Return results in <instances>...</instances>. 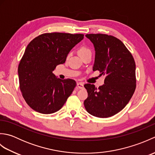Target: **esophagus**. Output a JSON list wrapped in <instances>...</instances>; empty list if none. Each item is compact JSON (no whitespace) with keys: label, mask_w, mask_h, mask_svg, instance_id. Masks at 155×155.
<instances>
[{"label":"esophagus","mask_w":155,"mask_h":155,"mask_svg":"<svg viewBox=\"0 0 155 155\" xmlns=\"http://www.w3.org/2000/svg\"><path fill=\"white\" fill-rule=\"evenodd\" d=\"M77 87L78 88H81V89H82V88H84V84L83 83H78Z\"/></svg>","instance_id":"1"}]
</instances>
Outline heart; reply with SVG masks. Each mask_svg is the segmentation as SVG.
Returning a JSON list of instances; mask_svg holds the SVG:
<instances>
[{
	"instance_id": "heart-1",
	"label": "heart",
	"mask_w": 155,
	"mask_h": 155,
	"mask_svg": "<svg viewBox=\"0 0 155 155\" xmlns=\"http://www.w3.org/2000/svg\"><path fill=\"white\" fill-rule=\"evenodd\" d=\"M88 53H91V49L89 48L86 47V46H83V47H81L80 48L79 54L81 55V56L84 55V54H88ZM69 55H70V54H68V56Z\"/></svg>"
}]
</instances>
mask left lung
Masks as SVG:
<instances>
[{"label":"left lung","mask_w":155,"mask_h":155,"mask_svg":"<svg viewBox=\"0 0 155 155\" xmlns=\"http://www.w3.org/2000/svg\"><path fill=\"white\" fill-rule=\"evenodd\" d=\"M95 50L93 71L105 75L98 88L85 84L88 97L84 102L88 113L107 118L119 113L130 100L136 88V65L132 54L119 39L105 34L85 35Z\"/></svg>","instance_id":"1"}]
</instances>
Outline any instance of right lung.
Segmentation results:
<instances>
[{
    "label": "right lung",
    "mask_w": 155,
    "mask_h": 155,
    "mask_svg": "<svg viewBox=\"0 0 155 155\" xmlns=\"http://www.w3.org/2000/svg\"><path fill=\"white\" fill-rule=\"evenodd\" d=\"M83 34L51 32L38 36L26 48L18 67L20 89L26 103L42 114L59 110L72 94L76 82L56 77V67L65 62Z\"/></svg>",
    "instance_id": "add662e5"
}]
</instances>
